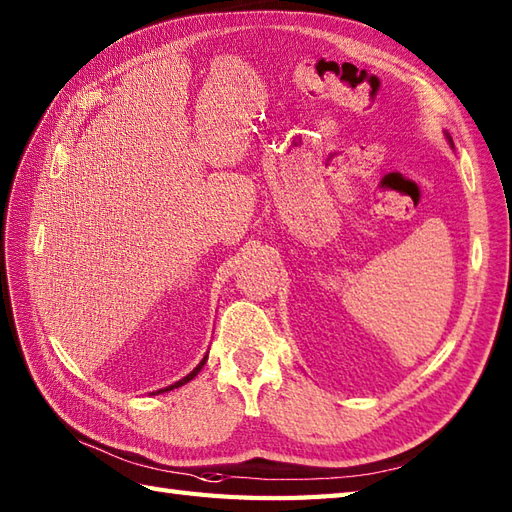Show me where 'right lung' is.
Returning <instances> with one entry per match:
<instances>
[{
  "label": "right lung",
  "instance_id": "add662e5",
  "mask_svg": "<svg viewBox=\"0 0 512 512\" xmlns=\"http://www.w3.org/2000/svg\"><path fill=\"white\" fill-rule=\"evenodd\" d=\"M204 363H206V356H204V358H202V361H200V365H198V367H195V369H193V372H191V374H187V376H184V378H182V380H178V383H173V385H171V387H165V389H160V391H171V389H176V387H182V385H187V383H189V380H191V378H195V376H198V372H200V369H202V367H204ZM160 391H158V394H160Z\"/></svg>",
  "mask_w": 512,
  "mask_h": 512
}]
</instances>
